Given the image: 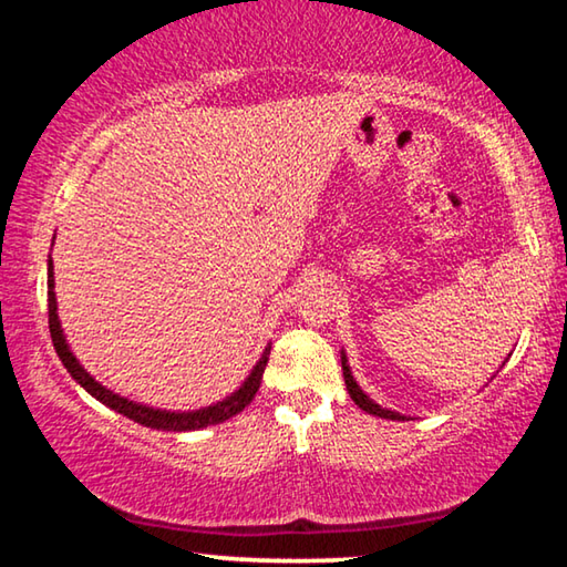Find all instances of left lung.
Wrapping results in <instances>:
<instances>
[{
	"label": "left lung",
	"mask_w": 567,
	"mask_h": 567,
	"mask_svg": "<svg viewBox=\"0 0 567 567\" xmlns=\"http://www.w3.org/2000/svg\"><path fill=\"white\" fill-rule=\"evenodd\" d=\"M342 375H344V385H348L350 398L354 400V405L362 408L364 412H370V415H378V417H385V420H405V417L400 415V412H392V410L380 408L368 395H364V392L358 388V382L352 380V372L348 368V360H344V354H342Z\"/></svg>",
	"instance_id": "8db88e82"
}]
</instances>
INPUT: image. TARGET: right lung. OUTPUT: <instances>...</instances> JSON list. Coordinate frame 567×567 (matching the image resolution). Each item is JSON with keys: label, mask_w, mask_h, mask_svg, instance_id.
<instances>
[{"label": "right lung", "mask_w": 567, "mask_h": 567, "mask_svg": "<svg viewBox=\"0 0 567 567\" xmlns=\"http://www.w3.org/2000/svg\"><path fill=\"white\" fill-rule=\"evenodd\" d=\"M47 287H50V292H47V307H50V332H52V342H54V350L60 354V360L64 362V368L70 375L80 382V385L90 392L92 398H97L104 405L112 408L114 412H122V415H127L130 420L140 422V425L145 427H155V430H169V433H185V430H199V427H207V425H217V422H225L237 412H243L252 398L257 395V390H260V382H262V372H265V364L267 358H270V348L265 350V354L257 362V368L252 370V375L247 378V382L243 388H239L233 398H227L223 402H217L213 408H205V410H197V412H162V410H152L145 405H137V402H130L120 395H114L112 390L102 388L97 380H94L87 370L82 368L80 362H76L74 354L70 352L64 342V334L60 330V318H56V300H54V272H52V260H50V270H47Z\"/></svg>", "instance_id": "1"}]
</instances>
